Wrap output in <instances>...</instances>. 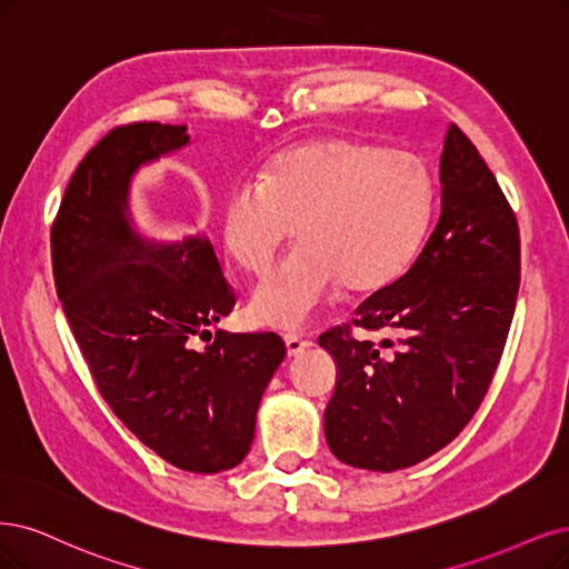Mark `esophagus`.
<instances>
[{
    "mask_svg": "<svg viewBox=\"0 0 569 569\" xmlns=\"http://www.w3.org/2000/svg\"><path fill=\"white\" fill-rule=\"evenodd\" d=\"M309 347H311L309 340H302V338H298V335H286V353H288V359L302 353Z\"/></svg>",
    "mask_w": 569,
    "mask_h": 569,
    "instance_id": "esophagus-1",
    "label": "esophagus"
}]
</instances>
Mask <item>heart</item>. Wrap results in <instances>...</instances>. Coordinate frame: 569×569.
Listing matches in <instances>:
<instances>
[{
    "instance_id": "b5f03b06",
    "label": "heart",
    "mask_w": 569,
    "mask_h": 569,
    "mask_svg": "<svg viewBox=\"0 0 569 569\" xmlns=\"http://www.w3.org/2000/svg\"><path fill=\"white\" fill-rule=\"evenodd\" d=\"M433 206L427 163L408 150L328 136L273 161L262 182L231 187L220 237L241 269L264 273L296 224L298 250L252 290L248 313L264 328L302 330L345 283L389 286L415 258Z\"/></svg>"
}]
</instances>
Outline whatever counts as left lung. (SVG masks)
Returning <instances> with one entry per match:
<instances>
[{
  "mask_svg": "<svg viewBox=\"0 0 569 569\" xmlns=\"http://www.w3.org/2000/svg\"><path fill=\"white\" fill-rule=\"evenodd\" d=\"M438 180L440 216L422 252L401 279L356 309V326L391 338L380 349L345 340V328L319 338L338 368L326 440L356 469H408L455 440L488 393L513 319L518 222L455 123Z\"/></svg>",
  "mask_w": 569,
  "mask_h": 569,
  "instance_id": "1",
  "label": "left lung"
}]
</instances>
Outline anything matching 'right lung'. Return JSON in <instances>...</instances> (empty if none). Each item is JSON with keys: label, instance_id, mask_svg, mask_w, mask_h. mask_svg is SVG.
<instances>
[{"label": "right lung", "instance_id": "obj_1", "mask_svg": "<svg viewBox=\"0 0 569 569\" xmlns=\"http://www.w3.org/2000/svg\"><path fill=\"white\" fill-rule=\"evenodd\" d=\"M189 144L187 126L131 123L74 171L51 229L58 300L114 415L168 465L220 473L241 465L286 347L279 335L194 338L234 307L203 231L157 239L138 227L140 168Z\"/></svg>", "mask_w": 569, "mask_h": 569}]
</instances>
